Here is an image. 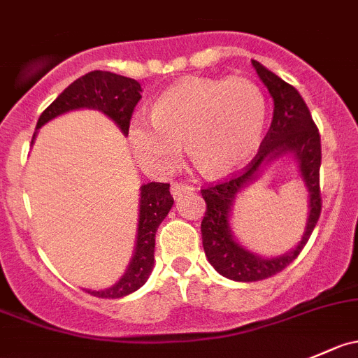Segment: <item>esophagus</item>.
Returning <instances> with one entry per match:
<instances>
[{
    "label": "esophagus",
    "instance_id": "34e87169",
    "mask_svg": "<svg viewBox=\"0 0 358 358\" xmlns=\"http://www.w3.org/2000/svg\"><path fill=\"white\" fill-rule=\"evenodd\" d=\"M190 192H194L192 185H187V183H171V194L175 199H180V197H183L185 194Z\"/></svg>",
    "mask_w": 358,
    "mask_h": 358
}]
</instances>
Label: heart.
Returning <instances> with one entry per match:
<instances>
[{
  "instance_id": "heart-1",
  "label": "heart",
  "mask_w": 358,
  "mask_h": 358,
  "mask_svg": "<svg viewBox=\"0 0 358 358\" xmlns=\"http://www.w3.org/2000/svg\"><path fill=\"white\" fill-rule=\"evenodd\" d=\"M266 117L264 92L252 80L185 78L159 96L152 115L133 117L129 143L145 168L166 175L178 164L187 140L194 164L220 178L252 157Z\"/></svg>"
}]
</instances>
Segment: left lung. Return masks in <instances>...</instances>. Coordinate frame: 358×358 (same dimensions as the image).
<instances>
[{"label":"left lung","mask_w":358,"mask_h":358,"mask_svg":"<svg viewBox=\"0 0 358 358\" xmlns=\"http://www.w3.org/2000/svg\"><path fill=\"white\" fill-rule=\"evenodd\" d=\"M252 64L275 103L271 127L260 145L257 157L241 175L201 190L206 201V213L201 222L204 253L215 271L234 282H260L283 271L304 248L322 211L320 134L310 110L296 87L283 82L259 61H252ZM283 155H290L298 162L301 179L308 190L307 227L301 241L290 252L276 257H260L245 249L231 234V206L237 194L255 181L267 165Z\"/></svg>","instance_id":"obj_1"}]
</instances>
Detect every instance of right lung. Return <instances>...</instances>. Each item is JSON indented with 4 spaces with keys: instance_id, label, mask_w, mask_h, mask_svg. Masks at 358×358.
Segmentation results:
<instances>
[{
    "instance_id": "1",
    "label": "right lung",
    "mask_w": 358,
    "mask_h": 358,
    "mask_svg": "<svg viewBox=\"0 0 358 358\" xmlns=\"http://www.w3.org/2000/svg\"><path fill=\"white\" fill-rule=\"evenodd\" d=\"M140 99L141 85L136 80L96 69V71L80 76L71 85L66 87L55 98V101L41 113L36 129L62 113L89 108L105 113L117 124L124 136H127L134 106ZM34 136L36 133L33 134V141ZM173 203L175 201L169 194V183L150 182L140 187L136 241H134V252L126 273L115 285L105 290H87V292L101 299H119V297L136 292L140 287L145 285L154 269L155 232L171 210Z\"/></svg>"
}]
</instances>
